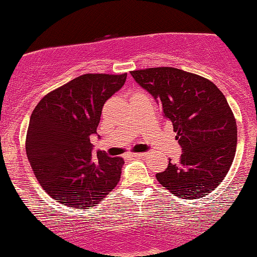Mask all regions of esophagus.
<instances>
[{"instance_id": "obj_1", "label": "esophagus", "mask_w": 257, "mask_h": 257, "mask_svg": "<svg viewBox=\"0 0 257 257\" xmlns=\"http://www.w3.org/2000/svg\"><path fill=\"white\" fill-rule=\"evenodd\" d=\"M133 157H135V158H143V157H145L146 156V153H144V152H138V153H133Z\"/></svg>"}]
</instances>
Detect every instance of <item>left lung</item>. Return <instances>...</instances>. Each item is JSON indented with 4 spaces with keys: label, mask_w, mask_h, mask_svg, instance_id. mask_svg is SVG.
<instances>
[{
    "label": "left lung",
    "mask_w": 257,
    "mask_h": 257,
    "mask_svg": "<svg viewBox=\"0 0 257 257\" xmlns=\"http://www.w3.org/2000/svg\"><path fill=\"white\" fill-rule=\"evenodd\" d=\"M157 100L172 122L182 147L179 163L156 178L174 196L202 198L225 179L237 147V122L228 102L213 82L175 67L131 71Z\"/></svg>",
    "instance_id": "8db88e82"
}]
</instances>
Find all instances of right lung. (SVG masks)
<instances>
[{"instance_id":"right-lung-1","label":"right lung","mask_w":257,"mask_h":257,"mask_svg":"<svg viewBox=\"0 0 257 257\" xmlns=\"http://www.w3.org/2000/svg\"><path fill=\"white\" fill-rule=\"evenodd\" d=\"M126 73H85L49 91L32 111L25 149L37 181L53 199L73 209L98 204L116 187L124 161L91 156L102 106Z\"/></svg>"}]
</instances>
